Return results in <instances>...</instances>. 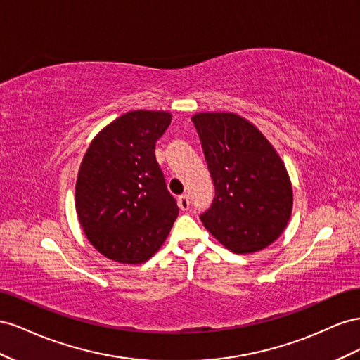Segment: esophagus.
<instances>
[{
  "instance_id": "esophagus-1",
  "label": "esophagus",
  "mask_w": 360,
  "mask_h": 360,
  "mask_svg": "<svg viewBox=\"0 0 360 360\" xmlns=\"http://www.w3.org/2000/svg\"><path fill=\"white\" fill-rule=\"evenodd\" d=\"M178 207L182 211H187L190 208V199H188L187 194H182V196L178 198Z\"/></svg>"
}]
</instances>
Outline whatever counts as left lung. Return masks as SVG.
<instances>
[{
    "label": "left lung",
    "mask_w": 360,
    "mask_h": 360,
    "mask_svg": "<svg viewBox=\"0 0 360 360\" xmlns=\"http://www.w3.org/2000/svg\"><path fill=\"white\" fill-rule=\"evenodd\" d=\"M215 187L205 228L226 249L245 255L274 243L292 212V186L279 153L252 122L235 112L191 117Z\"/></svg>",
    "instance_id": "left-lung-1"
}]
</instances>
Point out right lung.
<instances>
[{
	"mask_svg": "<svg viewBox=\"0 0 360 360\" xmlns=\"http://www.w3.org/2000/svg\"><path fill=\"white\" fill-rule=\"evenodd\" d=\"M170 120L169 111H128L98 132L81 161L78 220L90 244L111 261H148L178 217L155 158V143Z\"/></svg>",
	"mask_w": 360,
	"mask_h": 360,
	"instance_id": "1",
	"label": "right lung"
}]
</instances>
